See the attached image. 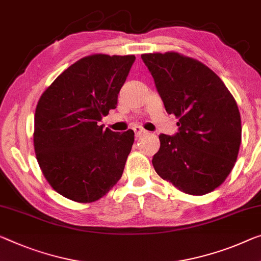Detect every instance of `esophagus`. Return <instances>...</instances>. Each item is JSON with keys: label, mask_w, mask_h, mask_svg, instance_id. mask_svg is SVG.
I'll return each instance as SVG.
<instances>
[{"label": "esophagus", "mask_w": 261, "mask_h": 261, "mask_svg": "<svg viewBox=\"0 0 261 261\" xmlns=\"http://www.w3.org/2000/svg\"><path fill=\"white\" fill-rule=\"evenodd\" d=\"M133 130H134V133L136 135V138H140V136H142V135H144V134L147 133V132L144 130L141 126H134L133 127Z\"/></svg>", "instance_id": "1"}]
</instances>
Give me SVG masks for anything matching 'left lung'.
<instances>
[{
  "label": "left lung",
  "mask_w": 261,
  "mask_h": 261,
  "mask_svg": "<svg viewBox=\"0 0 261 261\" xmlns=\"http://www.w3.org/2000/svg\"><path fill=\"white\" fill-rule=\"evenodd\" d=\"M178 133L161 134L153 166L160 177L188 195L202 196L225 181L242 142L233 95L214 71L178 52L141 55Z\"/></svg>",
  "instance_id": "8db88e82"
}]
</instances>
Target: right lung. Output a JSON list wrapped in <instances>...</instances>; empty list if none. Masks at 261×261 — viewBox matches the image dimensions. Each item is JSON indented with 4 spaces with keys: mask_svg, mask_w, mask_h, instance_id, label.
Here are the masks:
<instances>
[{
    "mask_svg": "<svg viewBox=\"0 0 261 261\" xmlns=\"http://www.w3.org/2000/svg\"><path fill=\"white\" fill-rule=\"evenodd\" d=\"M135 56L91 55L79 59L43 92L35 112L34 148L44 177L78 203L103 197L121 178L134 132L103 129Z\"/></svg>",
    "mask_w": 261,
    "mask_h": 261,
    "instance_id": "right-lung-1",
    "label": "right lung"
}]
</instances>
